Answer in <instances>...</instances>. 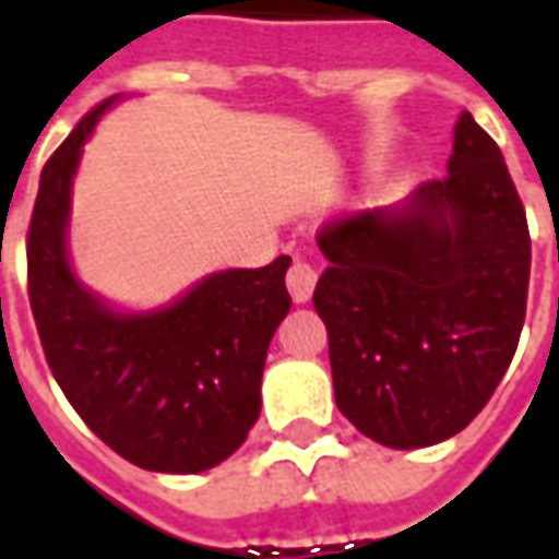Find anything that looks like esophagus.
<instances>
[{
    "label": "esophagus",
    "instance_id": "esophagus-1",
    "mask_svg": "<svg viewBox=\"0 0 559 559\" xmlns=\"http://www.w3.org/2000/svg\"><path fill=\"white\" fill-rule=\"evenodd\" d=\"M317 287V269L311 263H302V260H296L287 272V290H290L293 302L305 305L311 299V293Z\"/></svg>",
    "mask_w": 559,
    "mask_h": 559
}]
</instances>
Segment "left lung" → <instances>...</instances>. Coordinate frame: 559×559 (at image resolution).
Instances as JSON below:
<instances>
[{"label":"left lung","instance_id":"left-lung-1","mask_svg":"<svg viewBox=\"0 0 559 559\" xmlns=\"http://www.w3.org/2000/svg\"><path fill=\"white\" fill-rule=\"evenodd\" d=\"M445 170L399 206L317 236L335 404L389 449L464 431L503 380L527 311V215L503 152L467 110Z\"/></svg>","mask_w":559,"mask_h":559}]
</instances>
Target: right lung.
Returning a JSON list of instances; mask_svg holds the SVG:
<instances>
[{"label": "right lung", "mask_w": 559, "mask_h": 559, "mask_svg": "<svg viewBox=\"0 0 559 559\" xmlns=\"http://www.w3.org/2000/svg\"><path fill=\"white\" fill-rule=\"evenodd\" d=\"M116 102L83 116L41 170L26 242L32 314L56 383L116 455L152 473H203L260 419L269 341L290 311V257L212 272L148 311L116 308L86 287L68 251L71 188Z\"/></svg>", "instance_id": "add662e5"}]
</instances>
